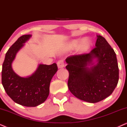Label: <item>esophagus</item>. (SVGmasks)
Listing matches in <instances>:
<instances>
[{"instance_id": "1", "label": "esophagus", "mask_w": 127, "mask_h": 127, "mask_svg": "<svg viewBox=\"0 0 127 127\" xmlns=\"http://www.w3.org/2000/svg\"><path fill=\"white\" fill-rule=\"evenodd\" d=\"M57 66H58V69H61L65 66V64H64V62L63 60H60L57 62Z\"/></svg>"}]
</instances>
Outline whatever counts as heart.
Segmentation results:
<instances>
[{"mask_svg": "<svg viewBox=\"0 0 127 127\" xmlns=\"http://www.w3.org/2000/svg\"><path fill=\"white\" fill-rule=\"evenodd\" d=\"M77 51L80 54H84L87 52L93 46V41L90 38H84V39H74L69 41L67 43L65 46V50L66 51L72 50L76 48L78 45Z\"/></svg>", "mask_w": 127, "mask_h": 127, "instance_id": "heart-1", "label": "heart"}]
</instances>
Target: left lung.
Masks as SVG:
<instances>
[{
	"instance_id": "1",
	"label": "left lung",
	"mask_w": 127,
	"mask_h": 127,
	"mask_svg": "<svg viewBox=\"0 0 127 127\" xmlns=\"http://www.w3.org/2000/svg\"><path fill=\"white\" fill-rule=\"evenodd\" d=\"M95 46L90 53L65 60L69 91L76 98L90 103L101 101L112 94L119 79L114 50L100 35H97Z\"/></svg>"
}]
</instances>
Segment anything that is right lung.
<instances>
[{"instance_id":"right-lung-1","label":"right lung","mask_w":127,"mask_h":127,"mask_svg":"<svg viewBox=\"0 0 127 127\" xmlns=\"http://www.w3.org/2000/svg\"><path fill=\"white\" fill-rule=\"evenodd\" d=\"M25 34L19 37L6 54L2 65L1 83L5 91L11 99L19 105L35 107L47 99L50 93L52 78L58 70L57 64H39L35 72L27 77H21L12 68L17 54L31 37Z\"/></svg>"}]
</instances>
